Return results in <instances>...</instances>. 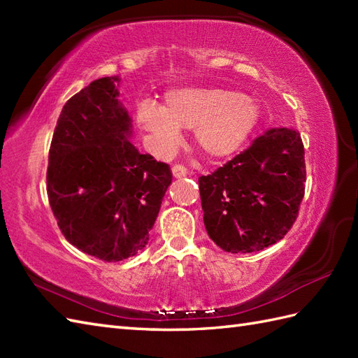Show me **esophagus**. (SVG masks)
I'll return each mask as SVG.
<instances>
[{"instance_id": "34e87169", "label": "esophagus", "mask_w": 358, "mask_h": 358, "mask_svg": "<svg viewBox=\"0 0 358 358\" xmlns=\"http://www.w3.org/2000/svg\"><path fill=\"white\" fill-rule=\"evenodd\" d=\"M172 175H173V178H183L187 175V169L181 164H175L172 167Z\"/></svg>"}]
</instances>
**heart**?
Returning a JSON list of instances; mask_svg holds the SVG:
<instances>
[{"label":"heart","mask_w":358,"mask_h":358,"mask_svg":"<svg viewBox=\"0 0 358 358\" xmlns=\"http://www.w3.org/2000/svg\"><path fill=\"white\" fill-rule=\"evenodd\" d=\"M260 117L255 98L222 87L171 89L164 94V106L143 100L135 112L146 146L155 155L173 154L183 138L181 129H194L195 146L210 159L237 154Z\"/></svg>","instance_id":"1"}]
</instances>
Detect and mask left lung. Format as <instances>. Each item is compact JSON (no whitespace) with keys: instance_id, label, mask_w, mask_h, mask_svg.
Segmentation results:
<instances>
[{"instance_id":"1","label":"left lung","mask_w":358,"mask_h":358,"mask_svg":"<svg viewBox=\"0 0 358 358\" xmlns=\"http://www.w3.org/2000/svg\"><path fill=\"white\" fill-rule=\"evenodd\" d=\"M305 181L299 131L271 129L214 173L199 178L209 237L231 254L273 245L295 222Z\"/></svg>"}]
</instances>
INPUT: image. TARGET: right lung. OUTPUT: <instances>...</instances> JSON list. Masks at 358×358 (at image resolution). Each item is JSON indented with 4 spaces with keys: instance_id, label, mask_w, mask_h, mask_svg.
Listing matches in <instances>:
<instances>
[{
    "instance_id": "1",
    "label": "right lung",
    "mask_w": 358,
    "mask_h": 358,
    "mask_svg": "<svg viewBox=\"0 0 358 358\" xmlns=\"http://www.w3.org/2000/svg\"><path fill=\"white\" fill-rule=\"evenodd\" d=\"M120 81L98 78L67 100L49 150L48 195L59 229L103 262H121L148 245L172 183L169 166L132 144Z\"/></svg>"
}]
</instances>
